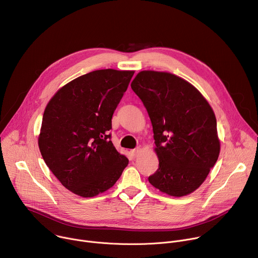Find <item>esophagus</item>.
<instances>
[{
    "label": "esophagus",
    "mask_w": 258,
    "mask_h": 258,
    "mask_svg": "<svg viewBox=\"0 0 258 258\" xmlns=\"http://www.w3.org/2000/svg\"><path fill=\"white\" fill-rule=\"evenodd\" d=\"M141 151H142V149L140 148V147H138V148H136V149L132 150V153H133V155H134V156H137Z\"/></svg>",
    "instance_id": "1"
}]
</instances>
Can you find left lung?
Returning <instances> with one entry per match:
<instances>
[{
  "label": "left lung",
  "mask_w": 258,
  "mask_h": 258,
  "mask_svg": "<svg viewBox=\"0 0 258 258\" xmlns=\"http://www.w3.org/2000/svg\"><path fill=\"white\" fill-rule=\"evenodd\" d=\"M131 87L153 126L159 166L149 182L172 197L193 193L220 151L211 106L192 84L165 71H140Z\"/></svg>",
  "instance_id": "left-lung-1"
}]
</instances>
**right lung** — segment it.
Wrapping results in <instances>:
<instances>
[{"instance_id":"obj_1","label":"right lung","mask_w":258,"mask_h":258,"mask_svg":"<svg viewBox=\"0 0 258 258\" xmlns=\"http://www.w3.org/2000/svg\"><path fill=\"white\" fill-rule=\"evenodd\" d=\"M134 73L89 72L60 88L47 104L39 148L50 170L73 194L91 198L104 193L127 166L108 131Z\"/></svg>"}]
</instances>
